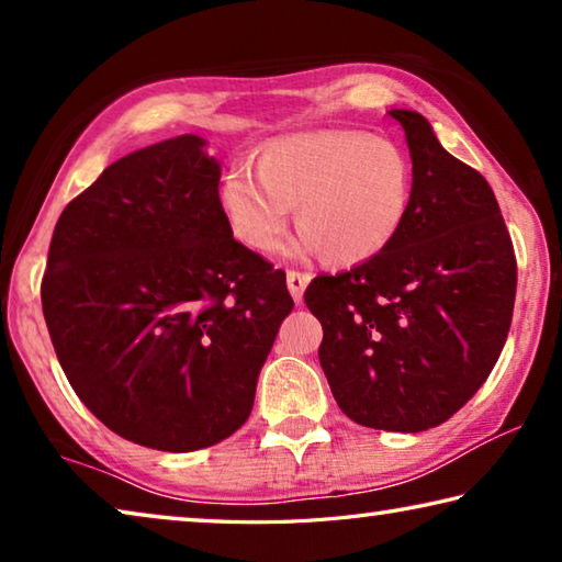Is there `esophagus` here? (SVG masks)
Masks as SVG:
<instances>
[{
  "mask_svg": "<svg viewBox=\"0 0 562 562\" xmlns=\"http://www.w3.org/2000/svg\"><path fill=\"white\" fill-rule=\"evenodd\" d=\"M307 282H310V274L307 272H297V270H290L288 272V290L292 294L294 302H302L304 297V290H307Z\"/></svg>",
  "mask_w": 562,
  "mask_h": 562,
  "instance_id": "34e87169",
  "label": "esophagus"
}]
</instances>
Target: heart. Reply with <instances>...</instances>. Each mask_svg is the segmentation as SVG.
Returning a JSON list of instances; mask_svg holds the SVG:
<instances>
[{
	"mask_svg": "<svg viewBox=\"0 0 562 562\" xmlns=\"http://www.w3.org/2000/svg\"><path fill=\"white\" fill-rule=\"evenodd\" d=\"M414 170L394 140L361 131H315L272 140L258 170L235 164L221 178V207L237 240L278 250L297 207L302 250L359 265L394 245L412 211Z\"/></svg>",
	"mask_w": 562,
	"mask_h": 562,
	"instance_id": "heart-1",
	"label": "heart"
}]
</instances>
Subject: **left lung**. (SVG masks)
<instances>
[{"mask_svg": "<svg viewBox=\"0 0 562 562\" xmlns=\"http://www.w3.org/2000/svg\"><path fill=\"white\" fill-rule=\"evenodd\" d=\"M414 170L394 245L310 282L319 364L351 422L416 434L451 418L506 345L516 255L491 186L446 150L422 113L394 109Z\"/></svg>", "mask_w": 562, "mask_h": 562, "instance_id": "left-lung-1", "label": "left lung"}]
</instances>
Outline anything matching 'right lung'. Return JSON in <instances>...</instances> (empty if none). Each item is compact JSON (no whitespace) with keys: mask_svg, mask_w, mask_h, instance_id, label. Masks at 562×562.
<instances>
[{"mask_svg":"<svg viewBox=\"0 0 562 562\" xmlns=\"http://www.w3.org/2000/svg\"><path fill=\"white\" fill-rule=\"evenodd\" d=\"M221 164L186 133L111 164L54 227L42 310L66 379L123 439L198 451L252 412L294 302L233 237Z\"/></svg>","mask_w":562,"mask_h":562,"instance_id":"add662e5","label":"right lung"}]
</instances>
